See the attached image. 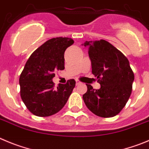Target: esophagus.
Returning a JSON list of instances; mask_svg holds the SVG:
<instances>
[{
    "instance_id": "obj_1",
    "label": "esophagus",
    "mask_w": 149,
    "mask_h": 149,
    "mask_svg": "<svg viewBox=\"0 0 149 149\" xmlns=\"http://www.w3.org/2000/svg\"><path fill=\"white\" fill-rule=\"evenodd\" d=\"M76 85H79V84H81V82L79 80H78V79H76Z\"/></svg>"
}]
</instances>
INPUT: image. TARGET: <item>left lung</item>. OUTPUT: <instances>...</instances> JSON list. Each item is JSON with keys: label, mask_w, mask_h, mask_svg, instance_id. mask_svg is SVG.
<instances>
[{"label": "left lung", "mask_w": 149, "mask_h": 149, "mask_svg": "<svg viewBox=\"0 0 149 149\" xmlns=\"http://www.w3.org/2000/svg\"><path fill=\"white\" fill-rule=\"evenodd\" d=\"M92 64V73L101 88L95 90L86 84L83 95L87 107L101 118L117 115L126 106L132 90L134 75L127 58L104 40L86 41Z\"/></svg>", "instance_id": "obj_1"}]
</instances>
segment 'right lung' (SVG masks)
I'll return each mask as SVG.
<instances>
[{
    "instance_id": "obj_1",
    "label": "right lung",
    "mask_w": 149,
    "mask_h": 149,
    "mask_svg": "<svg viewBox=\"0 0 149 149\" xmlns=\"http://www.w3.org/2000/svg\"><path fill=\"white\" fill-rule=\"evenodd\" d=\"M73 42L68 37L48 40L26 62L19 79L20 96L33 115L51 116L60 111L68 101L76 81L70 79L55 87L52 79L56 70L65 69V51Z\"/></svg>"
}]
</instances>
